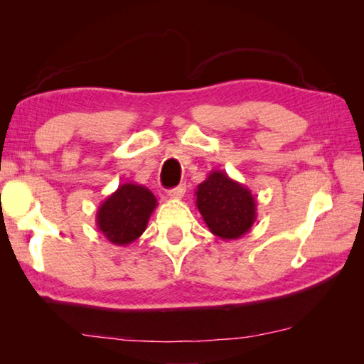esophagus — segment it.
<instances>
[{"instance_id": "1", "label": "esophagus", "mask_w": 364, "mask_h": 364, "mask_svg": "<svg viewBox=\"0 0 364 364\" xmlns=\"http://www.w3.org/2000/svg\"><path fill=\"white\" fill-rule=\"evenodd\" d=\"M184 192H186V184H180V186H176V188L168 191V197L170 198H183Z\"/></svg>"}]
</instances>
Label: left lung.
I'll return each mask as SVG.
<instances>
[{
  "instance_id": "8db88e82",
  "label": "left lung",
  "mask_w": 364,
  "mask_h": 364,
  "mask_svg": "<svg viewBox=\"0 0 364 364\" xmlns=\"http://www.w3.org/2000/svg\"><path fill=\"white\" fill-rule=\"evenodd\" d=\"M196 205L213 235L230 241L249 233L257 220V200L249 188L211 170L196 189Z\"/></svg>"
}]
</instances>
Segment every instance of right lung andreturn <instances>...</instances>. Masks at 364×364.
Here are the masks:
<instances>
[{
	"mask_svg": "<svg viewBox=\"0 0 364 364\" xmlns=\"http://www.w3.org/2000/svg\"><path fill=\"white\" fill-rule=\"evenodd\" d=\"M156 206V197L142 184H120L97 210V227L111 244L128 245L144 233Z\"/></svg>",
	"mask_w": 364,
	"mask_h": 364,
	"instance_id": "add662e5",
	"label": "right lung"
}]
</instances>
